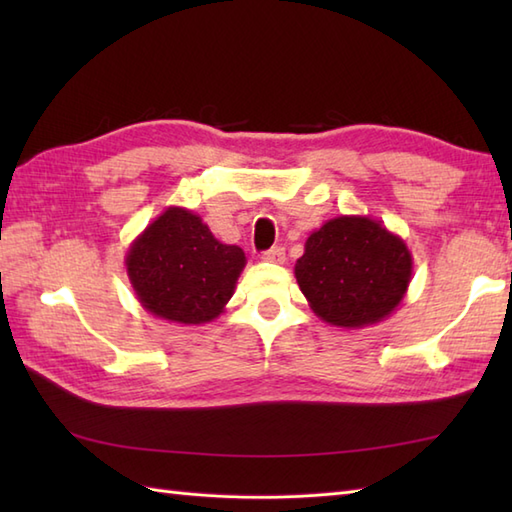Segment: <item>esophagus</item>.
<instances>
[{"mask_svg": "<svg viewBox=\"0 0 512 512\" xmlns=\"http://www.w3.org/2000/svg\"><path fill=\"white\" fill-rule=\"evenodd\" d=\"M262 259H264V262H270V264H284L286 262V250L281 246H273V248L264 250Z\"/></svg>", "mask_w": 512, "mask_h": 512, "instance_id": "34e87169", "label": "esophagus"}]
</instances>
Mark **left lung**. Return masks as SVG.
Returning <instances> with one entry per match:
<instances>
[{
  "mask_svg": "<svg viewBox=\"0 0 512 512\" xmlns=\"http://www.w3.org/2000/svg\"><path fill=\"white\" fill-rule=\"evenodd\" d=\"M411 268L405 239L367 215H341L310 233L295 277L321 321L358 330L400 306Z\"/></svg>",
  "mask_w": 512,
  "mask_h": 512,
  "instance_id": "1",
  "label": "left lung"
}]
</instances>
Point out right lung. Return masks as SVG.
<instances>
[{"label": "right lung", "instance_id": "right-lung-1", "mask_svg": "<svg viewBox=\"0 0 512 512\" xmlns=\"http://www.w3.org/2000/svg\"><path fill=\"white\" fill-rule=\"evenodd\" d=\"M125 266L147 312L171 323L200 325L224 312L246 255L215 239L200 215L169 206L134 239Z\"/></svg>", "mask_w": 512, "mask_h": 512}]
</instances>
